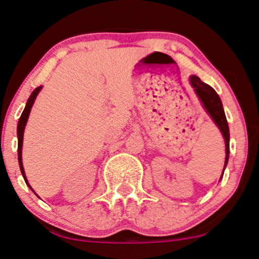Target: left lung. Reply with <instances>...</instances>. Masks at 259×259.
<instances>
[{
  "instance_id": "left-lung-1",
  "label": "left lung",
  "mask_w": 259,
  "mask_h": 259,
  "mask_svg": "<svg viewBox=\"0 0 259 259\" xmlns=\"http://www.w3.org/2000/svg\"><path fill=\"white\" fill-rule=\"evenodd\" d=\"M189 80H191L192 87L194 88L195 93H197L198 98L200 99L204 108L206 110L207 113L210 114V117L212 118L214 123H216V125L220 127L221 133H222L224 142H226V161H224V169H226L229 159V126L228 121H227L226 114H224L223 111L222 101H221L219 94L214 92V89L211 88L210 85H207L206 83L201 82L199 77L192 76ZM222 176H221V179H222Z\"/></svg>"
}]
</instances>
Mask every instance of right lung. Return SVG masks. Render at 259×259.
Segmentation results:
<instances>
[{
  "label": "right lung",
  "instance_id": "obj_1",
  "mask_svg": "<svg viewBox=\"0 0 259 259\" xmlns=\"http://www.w3.org/2000/svg\"><path fill=\"white\" fill-rule=\"evenodd\" d=\"M40 89H42V85L37 87V88L33 90L32 94L30 95L29 100H27L26 106H25L23 113H21V116L19 118V121H18V160H19L20 171H21V174H23V177H24L25 182H26V185L29 186L30 188H31V186L29 185V182H27L26 176H25V171H24V166H23V160H21V148H23V136H24L25 125H26V121H27V118H29L31 107H32L33 102H35V100H36V96L38 95V93L40 92ZM31 189H32V188H31ZM32 191H33V189H32Z\"/></svg>",
  "mask_w": 259,
  "mask_h": 259
}]
</instances>
